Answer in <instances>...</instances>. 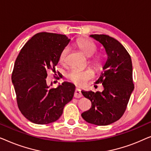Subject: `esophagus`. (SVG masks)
I'll return each mask as SVG.
<instances>
[{
    "mask_svg": "<svg viewBox=\"0 0 151 151\" xmlns=\"http://www.w3.org/2000/svg\"><path fill=\"white\" fill-rule=\"evenodd\" d=\"M82 96V93H81V91H80V90L79 88H76V90H75V93H74V98H81Z\"/></svg>",
    "mask_w": 151,
    "mask_h": 151,
    "instance_id": "1",
    "label": "esophagus"
}]
</instances>
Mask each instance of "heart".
I'll return each instance as SVG.
<instances>
[{
    "mask_svg": "<svg viewBox=\"0 0 151 151\" xmlns=\"http://www.w3.org/2000/svg\"><path fill=\"white\" fill-rule=\"evenodd\" d=\"M76 45L86 56L91 57L90 63L97 69H101L103 67L102 56L100 53H96L97 46L95 43L88 38H80L77 40ZM69 51V47H65L59 55V62L62 65H65L67 62V58ZM67 78L70 81L78 85H82L94 77V73L91 69H80L73 68L68 72Z\"/></svg>",
    "mask_w": 151,
    "mask_h": 151,
    "instance_id": "obj_1",
    "label": "heart"
}]
</instances>
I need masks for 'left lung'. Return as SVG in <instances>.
<instances>
[{"label":"left lung","instance_id":"8db88e82","mask_svg":"<svg viewBox=\"0 0 151 151\" xmlns=\"http://www.w3.org/2000/svg\"><path fill=\"white\" fill-rule=\"evenodd\" d=\"M104 46L107 60L104 72L96 84H102V92L83 91L84 97L91 102V108L82 113L88 123L106 126L122 117L127 109L130 97L134 89L133 67L129 53L116 39L105 34L91 35Z\"/></svg>","mask_w":151,"mask_h":151}]
</instances>
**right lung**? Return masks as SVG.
Listing matches in <instances>:
<instances>
[{
  "label": "right lung",
  "instance_id": "1",
  "mask_svg": "<svg viewBox=\"0 0 151 151\" xmlns=\"http://www.w3.org/2000/svg\"><path fill=\"white\" fill-rule=\"evenodd\" d=\"M69 41L65 35L38 33L25 43L16 60L12 79L18 107L33 123L47 124L58 120L73 98V84L64 82L54 88L46 82L49 71L56 75L60 53Z\"/></svg>",
  "mask_w": 151,
  "mask_h": 151
}]
</instances>
